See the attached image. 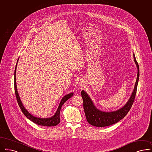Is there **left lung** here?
Listing matches in <instances>:
<instances>
[{
    "label": "left lung",
    "mask_w": 152,
    "mask_h": 152,
    "mask_svg": "<svg viewBox=\"0 0 152 152\" xmlns=\"http://www.w3.org/2000/svg\"><path fill=\"white\" fill-rule=\"evenodd\" d=\"M134 59L137 69L136 81L134 89L128 101L124 107L117 110L112 112H104L99 109L96 107L87 93L82 90L81 95L83 100V108L87 122L91 125L96 127H106L116 124L127 115L132 107L135 100V96L139 79V66L136 61L135 53H134Z\"/></svg>",
    "instance_id": "left-lung-1"
}]
</instances>
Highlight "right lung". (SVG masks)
<instances>
[{
  "instance_id": "obj_1",
  "label": "right lung",
  "mask_w": 152,
  "mask_h": 152,
  "mask_svg": "<svg viewBox=\"0 0 152 152\" xmlns=\"http://www.w3.org/2000/svg\"><path fill=\"white\" fill-rule=\"evenodd\" d=\"M18 61V59L17 60L16 68L15 70V74H14V77H15V94H16V96L17 99V102L18 104V105L20 107L21 111L23 112V114L30 119L31 121L33 122L35 124H37L38 125L43 126H47V127H50V126H55L57 125L58 124L60 123V113L61 110V108L62 107V105L64 104L65 101H67L69 98H70L73 95V92H71L70 94H68L67 95L64 96L62 97L61 100L60 101L59 105L57 107L56 112L55 113V114L52 116L51 117L49 118H39V117H36L35 116H34L31 114H30L28 112V111L25 109V107L23 106V102L21 100V99L19 96V94L18 93L17 91V85H16V69H17V62Z\"/></svg>"
}]
</instances>
